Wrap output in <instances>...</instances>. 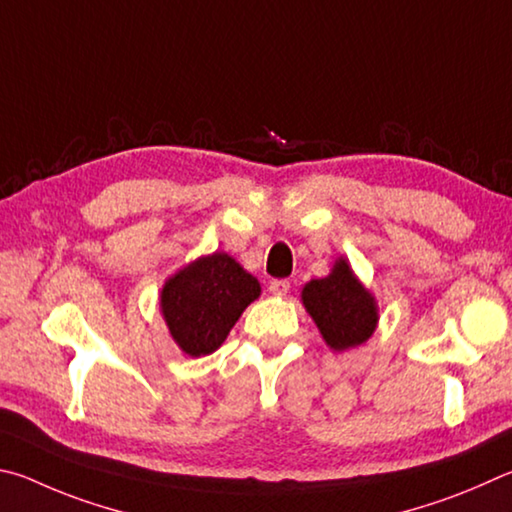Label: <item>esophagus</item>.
<instances>
[{"label": "esophagus", "mask_w": 512, "mask_h": 512, "mask_svg": "<svg viewBox=\"0 0 512 512\" xmlns=\"http://www.w3.org/2000/svg\"><path fill=\"white\" fill-rule=\"evenodd\" d=\"M270 292L276 294V297H285L290 292V281L288 279H274L270 283Z\"/></svg>", "instance_id": "34e87169"}]
</instances>
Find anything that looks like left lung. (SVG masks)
<instances>
[{
    "mask_svg": "<svg viewBox=\"0 0 512 512\" xmlns=\"http://www.w3.org/2000/svg\"><path fill=\"white\" fill-rule=\"evenodd\" d=\"M301 299L326 344L335 351L364 344L378 324V308L373 297L355 279L351 265L344 258H339L326 279L310 281L303 288Z\"/></svg>",
    "mask_w": 512,
    "mask_h": 512,
    "instance_id": "1",
    "label": "left lung"
}]
</instances>
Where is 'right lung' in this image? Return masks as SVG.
Here are the masks:
<instances>
[{"label":"right lung","instance_id":"right-lung-1","mask_svg":"<svg viewBox=\"0 0 512 512\" xmlns=\"http://www.w3.org/2000/svg\"><path fill=\"white\" fill-rule=\"evenodd\" d=\"M261 285L229 254L215 251L184 267L161 290V312L170 335L186 355L213 353Z\"/></svg>","mask_w":512,"mask_h":512}]
</instances>
